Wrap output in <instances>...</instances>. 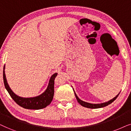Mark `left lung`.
Here are the masks:
<instances>
[{
	"label": "left lung",
	"mask_w": 131,
	"mask_h": 131,
	"mask_svg": "<svg viewBox=\"0 0 131 131\" xmlns=\"http://www.w3.org/2000/svg\"><path fill=\"white\" fill-rule=\"evenodd\" d=\"M74 93H75V95L77 99L78 102L80 104V105L83 106V107L89 108H99L106 107V106H107L108 105H109V104L112 103L113 101H114V100H116V99L117 97V96H118V95H119L120 93H118L116 97H114L113 99H111V100L108 101V102H104V103H102V104H90V103H89V102H84V101H82L80 99L78 98V97L77 96V94L75 93V92H74Z\"/></svg>",
	"instance_id": "1"
}]
</instances>
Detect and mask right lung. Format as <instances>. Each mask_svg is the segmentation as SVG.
Wrapping results in <instances>:
<instances>
[{
  "label": "right lung",
  "mask_w": 131,
  "mask_h": 131,
  "mask_svg": "<svg viewBox=\"0 0 131 131\" xmlns=\"http://www.w3.org/2000/svg\"><path fill=\"white\" fill-rule=\"evenodd\" d=\"M57 75V73H55L50 78L48 87L45 91L38 96L33 97H23L18 96V95L13 92L9 86L6 75L5 73V66L3 68V77L5 87L11 97L16 103L24 108L30 110H40L46 107L51 103L54 96V84L56 77Z\"/></svg>",
  "instance_id": "1"
}]
</instances>
